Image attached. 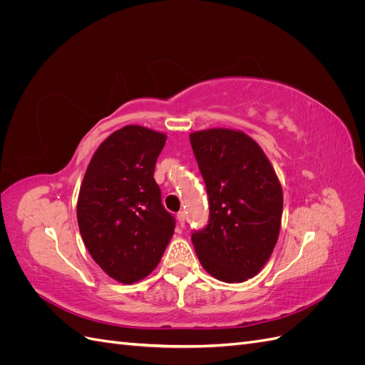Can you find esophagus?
I'll return each mask as SVG.
<instances>
[{
    "mask_svg": "<svg viewBox=\"0 0 365 365\" xmlns=\"http://www.w3.org/2000/svg\"><path fill=\"white\" fill-rule=\"evenodd\" d=\"M176 219H178V224H180L181 227H184V225H185V215H184L182 212H180V213H178V216H176Z\"/></svg>",
    "mask_w": 365,
    "mask_h": 365,
    "instance_id": "34e87169",
    "label": "esophagus"
}]
</instances>
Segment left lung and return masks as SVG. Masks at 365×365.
Segmentation results:
<instances>
[{
  "label": "left lung",
  "mask_w": 365,
  "mask_h": 365,
  "mask_svg": "<svg viewBox=\"0 0 365 365\" xmlns=\"http://www.w3.org/2000/svg\"><path fill=\"white\" fill-rule=\"evenodd\" d=\"M207 187L208 225L192 242L202 268L225 283L260 272L277 244L283 190L272 164L245 132L225 128L190 134Z\"/></svg>",
  "instance_id": "1"
}]
</instances>
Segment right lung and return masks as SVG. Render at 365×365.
<instances>
[{"label": "right lung", "instance_id": "right-lung-1", "mask_svg": "<svg viewBox=\"0 0 365 365\" xmlns=\"http://www.w3.org/2000/svg\"><path fill=\"white\" fill-rule=\"evenodd\" d=\"M165 134L128 125L113 132L88 164L77 197V224L94 262L109 277L132 284L157 268L175 219L153 180Z\"/></svg>", "mask_w": 365, "mask_h": 365}]
</instances>
